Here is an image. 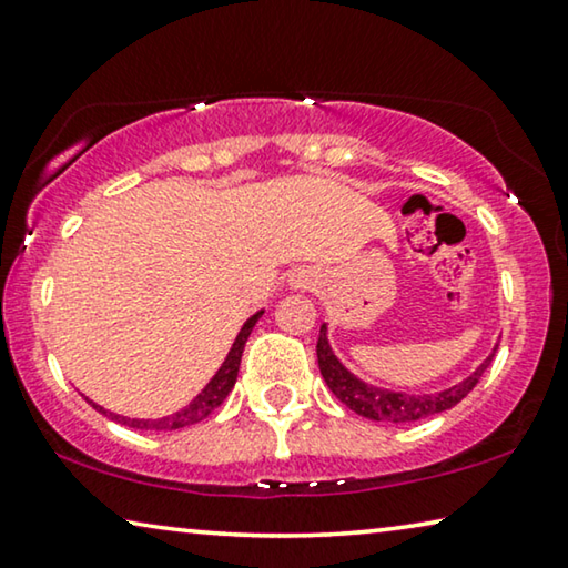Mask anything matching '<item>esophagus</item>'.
Listing matches in <instances>:
<instances>
[{
  "label": "esophagus",
  "mask_w": 568,
  "mask_h": 568,
  "mask_svg": "<svg viewBox=\"0 0 568 568\" xmlns=\"http://www.w3.org/2000/svg\"><path fill=\"white\" fill-rule=\"evenodd\" d=\"M292 282H294V286H302V290H304V286H310V276H294L292 278Z\"/></svg>",
  "instance_id": "1"
}]
</instances>
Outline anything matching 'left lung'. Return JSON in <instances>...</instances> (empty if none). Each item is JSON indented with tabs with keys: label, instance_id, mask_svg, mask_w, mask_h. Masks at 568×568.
<instances>
[{
	"label": "left lung",
	"instance_id": "8db88e82",
	"mask_svg": "<svg viewBox=\"0 0 568 568\" xmlns=\"http://www.w3.org/2000/svg\"><path fill=\"white\" fill-rule=\"evenodd\" d=\"M495 356V353H491ZM491 356L484 361V364L476 368L471 376H466L462 384L450 386V389L435 392V394H420V397H413V394L402 392H389L379 389V386H372L361 382L353 376L348 368H345L327 343V327H320L317 338V364L320 374L331 386V392L338 397L345 407L353 409V413L361 417H368V420L376 423H413V420H425V417H433L438 413H446V409L456 407L468 392L479 384L481 374L487 372Z\"/></svg>",
	"mask_w": 568,
	"mask_h": 568
}]
</instances>
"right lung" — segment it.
I'll return each instance as SVG.
<instances>
[{"label": "right lung", "instance_id": "add662e5", "mask_svg": "<svg viewBox=\"0 0 568 568\" xmlns=\"http://www.w3.org/2000/svg\"><path fill=\"white\" fill-rule=\"evenodd\" d=\"M261 315H264V310L256 312V315L245 320V325L241 327V333H237L233 348H230V353H227L225 364L220 366V372L212 376L210 384L204 386V389L196 394V397L189 402L184 409H179V413L169 415V417H161V420H135V417H122V415L106 413L104 407L94 405V402H89V405H92L94 409H100L102 415L112 417L114 423L135 427V430H179V427H186V425H194V423L204 420V417H210L220 405H223L225 397L230 394V389H233V386H235L237 368H241V356H243V348H245V341H248L253 325L258 323Z\"/></svg>", "mask_w": 568, "mask_h": 568}]
</instances>
